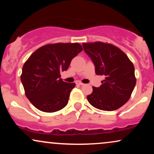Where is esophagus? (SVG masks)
Returning <instances> with one entry per match:
<instances>
[{"instance_id": "1", "label": "esophagus", "mask_w": 154, "mask_h": 154, "mask_svg": "<svg viewBox=\"0 0 154 154\" xmlns=\"http://www.w3.org/2000/svg\"><path fill=\"white\" fill-rule=\"evenodd\" d=\"M76 83H77V85H81V86L84 85L82 82H77Z\"/></svg>"}]
</instances>
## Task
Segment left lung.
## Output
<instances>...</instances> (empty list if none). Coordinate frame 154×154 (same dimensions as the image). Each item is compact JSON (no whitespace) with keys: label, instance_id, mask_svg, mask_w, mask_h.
<instances>
[{"label":"left lung","instance_id":"1","mask_svg":"<svg viewBox=\"0 0 154 154\" xmlns=\"http://www.w3.org/2000/svg\"><path fill=\"white\" fill-rule=\"evenodd\" d=\"M85 52L94 63L95 74L105 79L98 88L93 87L89 103L103 111H114L130 99L136 84L135 68L126 54L111 44L82 43Z\"/></svg>","mask_w":154,"mask_h":154}]
</instances>
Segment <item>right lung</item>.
I'll use <instances>...</instances> for the list:
<instances>
[{
    "instance_id": "add662e5",
    "label": "right lung",
    "mask_w": 154,
    "mask_h": 154,
    "mask_svg": "<svg viewBox=\"0 0 154 154\" xmlns=\"http://www.w3.org/2000/svg\"><path fill=\"white\" fill-rule=\"evenodd\" d=\"M82 51L80 44L56 43L36 50L24 63L21 75L26 98L39 110L55 112L67 105L75 83L65 82L60 73Z\"/></svg>"
}]
</instances>
